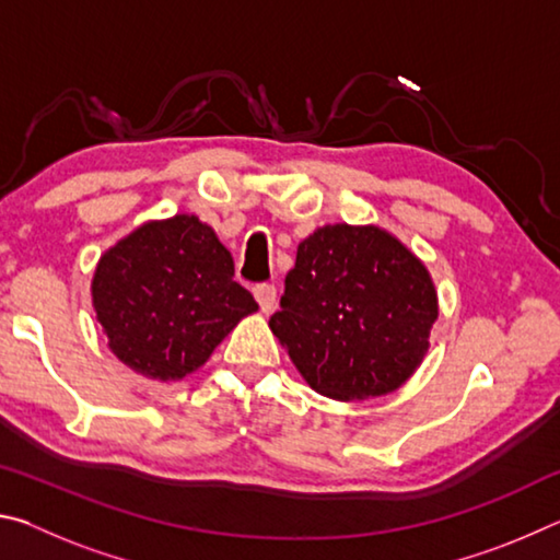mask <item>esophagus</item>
I'll return each instance as SVG.
<instances>
[{
	"label": "esophagus",
	"mask_w": 560,
	"mask_h": 560,
	"mask_svg": "<svg viewBox=\"0 0 560 560\" xmlns=\"http://www.w3.org/2000/svg\"><path fill=\"white\" fill-rule=\"evenodd\" d=\"M252 291H254V299H257L264 314L273 311V303H277V289H273V283H257Z\"/></svg>",
	"instance_id": "34e87169"
}]
</instances>
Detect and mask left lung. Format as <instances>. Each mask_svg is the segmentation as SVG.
I'll use <instances>...</instances> for the list:
<instances>
[{
	"mask_svg": "<svg viewBox=\"0 0 560 560\" xmlns=\"http://www.w3.org/2000/svg\"><path fill=\"white\" fill-rule=\"evenodd\" d=\"M438 318L422 261L377 226H320L299 244L273 336L316 393L363 400L415 373Z\"/></svg>",
	"mask_w": 560,
	"mask_h": 560,
	"instance_id": "8db88e82",
	"label": "left lung"
}]
</instances>
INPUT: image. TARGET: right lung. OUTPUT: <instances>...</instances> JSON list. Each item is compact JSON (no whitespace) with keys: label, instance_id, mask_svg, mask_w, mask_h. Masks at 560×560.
<instances>
[{"label":"right lung","instance_id":"right-lung-1","mask_svg":"<svg viewBox=\"0 0 560 560\" xmlns=\"http://www.w3.org/2000/svg\"><path fill=\"white\" fill-rule=\"evenodd\" d=\"M93 306L132 371L177 381L200 368L259 303L234 281L232 254L197 217L150 222L98 261Z\"/></svg>","mask_w":560,"mask_h":560}]
</instances>
